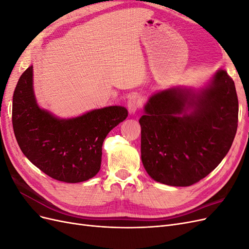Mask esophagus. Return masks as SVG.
Returning <instances> with one entry per match:
<instances>
[{
	"instance_id": "esophagus-1",
	"label": "esophagus",
	"mask_w": 249,
	"mask_h": 249,
	"mask_svg": "<svg viewBox=\"0 0 249 249\" xmlns=\"http://www.w3.org/2000/svg\"><path fill=\"white\" fill-rule=\"evenodd\" d=\"M142 105V99L137 95L134 94L132 96H130L129 101H127V109H129V112L131 114H135L138 111V109L141 107Z\"/></svg>"
}]
</instances>
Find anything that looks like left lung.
I'll list each match as a JSON object with an SVG mask.
<instances>
[{
	"mask_svg": "<svg viewBox=\"0 0 249 249\" xmlns=\"http://www.w3.org/2000/svg\"><path fill=\"white\" fill-rule=\"evenodd\" d=\"M238 96L227 71L200 88L173 86L143 108L141 160L148 176L168 186H191L227 156L238 126Z\"/></svg>",
	"mask_w": 249,
	"mask_h": 249,
	"instance_id": "8db88e82",
	"label": "left lung"
}]
</instances>
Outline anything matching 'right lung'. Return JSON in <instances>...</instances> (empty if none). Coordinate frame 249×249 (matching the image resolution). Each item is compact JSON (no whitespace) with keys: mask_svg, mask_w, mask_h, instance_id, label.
<instances>
[{"mask_svg":"<svg viewBox=\"0 0 249 249\" xmlns=\"http://www.w3.org/2000/svg\"><path fill=\"white\" fill-rule=\"evenodd\" d=\"M126 116L123 106L94 109L71 118L55 116L37 104L32 65L21 74L13 93L12 124L22 154L60 182L93 178L101 169L105 138Z\"/></svg>","mask_w":249,"mask_h":249,"instance_id":"1","label":"right lung"}]
</instances>
